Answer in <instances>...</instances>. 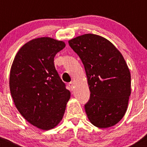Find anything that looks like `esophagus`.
I'll use <instances>...</instances> for the list:
<instances>
[{"label":"esophagus","mask_w":147,"mask_h":147,"mask_svg":"<svg viewBox=\"0 0 147 147\" xmlns=\"http://www.w3.org/2000/svg\"><path fill=\"white\" fill-rule=\"evenodd\" d=\"M74 82H69V88H70V90H74Z\"/></svg>","instance_id":"1"}]
</instances>
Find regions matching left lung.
<instances>
[{"label": "left lung", "mask_w": 147, "mask_h": 147, "mask_svg": "<svg viewBox=\"0 0 147 147\" xmlns=\"http://www.w3.org/2000/svg\"><path fill=\"white\" fill-rule=\"evenodd\" d=\"M84 65L90 91L84 105L90 122L99 128L117 124L127 112L131 75L121 53L110 41L84 34L68 41Z\"/></svg>", "instance_id": "8db88e82"}]
</instances>
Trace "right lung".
Returning <instances> with one entry per match:
<instances>
[{
  "label": "right lung",
  "mask_w": 147,
  "mask_h": 147,
  "mask_svg": "<svg viewBox=\"0 0 147 147\" xmlns=\"http://www.w3.org/2000/svg\"><path fill=\"white\" fill-rule=\"evenodd\" d=\"M65 47L63 41L49 37L31 40L20 47L10 69V90L16 108L42 130L61 121L70 98L54 65L55 56Z\"/></svg>",
  "instance_id": "1"
}]
</instances>
